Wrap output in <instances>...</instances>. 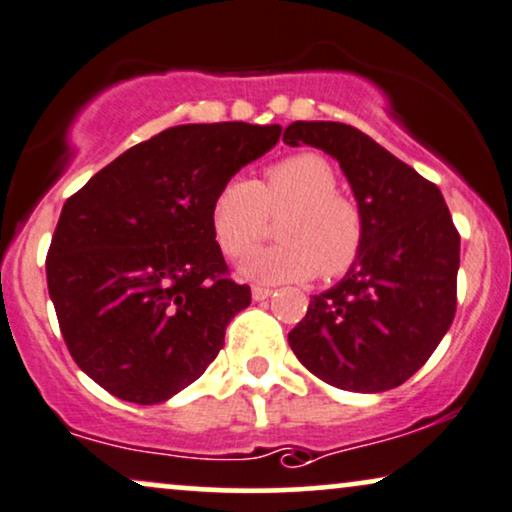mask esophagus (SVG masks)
<instances>
[{"mask_svg":"<svg viewBox=\"0 0 512 512\" xmlns=\"http://www.w3.org/2000/svg\"><path fill=\"white\" fill-rule=\"evenodd\" d=\"M270 294H273V289H270V287H261V285H254V287H251V296H254V301H263V299H268Z\"/></svg>","mask_w":512,"mask_h":512,"instance_id":"esophagus-1","label":"esophagus"}]
</instances>
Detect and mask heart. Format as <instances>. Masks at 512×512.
Listing matches in <instances>:
<instances>
[{"mask_svg":"<svg viewBox=\"0 0 512 512\" xmlns=\"http://www.w3.org/2000/svg\"><path fill=\"white\" fill-rule=\"evenodd\" d=\"M337 187V170L325 156H287L263 170V180L235 178L218 189L211 204L213 237L227 258H242L266 237L270 218H282V242L246 258L239 268L244 277L292 282L349 273L363 254L365 213Z\"/></svg>","mask_w":512,"mask_h":512,"instance_id":"heart-1","label":"heart"}]
</instances>
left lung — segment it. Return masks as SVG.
Segmentation results:
<instances>
[{
	"mask_svg": "<svg viewBox=\"0 0 512 512\" xmlns=\"http://www.w3.org/2000/svg\"><path fill=\"white\" fill-rule=\"evenodd\" d=\"M282 140L334 156L365 213L363 254L339 285L313 296L289 346L337 389L399 387L456 315L460 235L449 206L434 182L353 125L296 121Z\"/></svg>",
	"mask_w": 512,
	"mask_h": 512,
	"instance_id": "8db88e82",
	"label": "left lung"
}]
</instances>
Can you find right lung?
I'll list each match as a JSON object with an SVG mask.
<instances>
[{"mask_svg": "<svg viewBox=\"0 0 512 512\" xmlns=\"http://www.w3.org/2000/svg\"><path fill=\"white\" fill-rule=\"evenodd\" d=\"M280 125H175L135 144L63 204L47 287L78 368L123 401L161 403L204 375L251 304L230 280L211 204Z\"/></svg>", "mask_w": 512, "mask_h": 512, "instance_id": "1", "label": "right lung"}]
</instances>
